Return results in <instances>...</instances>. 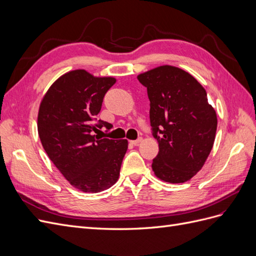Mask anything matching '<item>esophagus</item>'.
Instances as JSON below:
<instances>
[{
    "label": "esophagus",
    "mask_w": 256,
    "mask_h": 256,
    "mask_svg": "<svg viewBox=\"0 0 256 256\" xmlns=\"http://www.w3.org/2000/svg\"><path fill=\"white\" fill-rule=\"evenodd\" d=\"M142 141V138H136V140H134V141H130L131 142V144H134V145H138V143H140Z\"/></svg>",
    "instance_id": "34e87169"
}]
</instances>
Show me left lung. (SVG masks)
<instances>
[{
	"instance_id": "obj_1",
	"label": "left lung",
	"mask_w": 256,
	"mask_h": 256,
	"mask_svg": "<svg viewBox=\"0 0 256 256\" xmlns=\"http://www.w3.org/2000/svg\"><path fill=\"white\" fill-rule=\"evenodd\" d=\"M138 80L147 88L152 132L159 144L154 175L171 184L191 180L210 154L218 122L205 88L168 65L138 74Z\"/></svg>"
}]
</instances>
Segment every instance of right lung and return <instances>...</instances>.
I'll return each mask as SVG.
<instances>
[{
  "mask_svg": "<svg viewBox=\"0 0 256 256\" xmlns=\"http://www.w3.org/2000/svg\"><path fill=\"white\" fill-rule=\"evenodd\" d=\"M116 80L97 78L83 69L69 72L54 82L44 96L37 118L44 150L74 188L97 193L118 182L127 140L96 134L110 122L97 120L104 97Z\"/></svg>",
  "mask_w": 256,
  "mask_h": 256,
  "instance_id": "right-lung-1",
  "label": "right lung"
}]
</instances>
